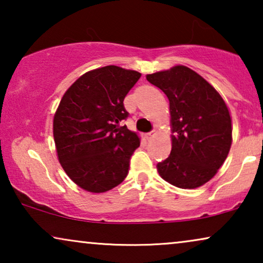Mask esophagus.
Returning <instances> with one entry per match:
<instances>
[{
  "mask_svg": "<svg viewBox=\"0 0 263 263\" xmlns=\"http://www.w3.org/2000/svg\"><path fill=\"white\" fill-rule=\"evenodd\" d=\"M156 134H157V132L156 130H152V132L147 133V134H145V138L148 140V139H151V138H152V136H154Z\"/></svg>",
  "mask_w": 263,
  "mask_h": 263,
  "instance_id": "1",
  "label": "esophagus"
}]
</instances>
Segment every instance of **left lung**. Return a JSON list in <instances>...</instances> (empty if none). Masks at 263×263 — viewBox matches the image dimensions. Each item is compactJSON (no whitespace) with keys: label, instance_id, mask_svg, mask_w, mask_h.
Instances as JSON below:
<instances>
[{"label":"left lung","instance_id":"1","mask_svg":"<svg viewBox=\"0 0 263 263\" xmlns=\"http://www.w3.org/2000/svg\"><path fill=\"white\" fill-rule=\"evenodd\" d=\"M170 102L172 149L157 168L182 189L203 185L224 164L232 143L229 107L210 82L185 66L147 74Z\"/></svg>","mask_w":263,"mask_h":263}]
</instances>
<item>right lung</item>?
<instances>
[{"instance_id": "right-lung-1", "label": "right lung", "mask_w": 263, "mask_h": 263, "mask_svg": "<svg viewBox=\"0 0 263 263\" xmlns=\"http://www.w3.org/2000/svg\"><path fill=\"white\" fill-rule=\"evenodd\" d=\"M141 74L106 66L81 75L64 93L53 116V140L63 170L86 192L105 193L121 184L140 146L121 122L123 100Z\"/></svg>"}]
</instances>
